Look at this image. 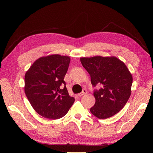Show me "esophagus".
<instances>
[{
  "mask_svg": "<svg viewBox=\"0 0 153 153\" xmlns=\"http://www.w3.org/2000/svg\"><path fill=\"white\" fill-rule=\"evenodd\" d=\"M87 93V90L86 89H83L82 90V92H80V94H78V96H83V95H84V94H86Z\"/></svg>",
  "mask_w": 153,
  "mask_h": 153,
  "instance_id": "34e87169",
  "label": "esophagus"
}]
</instances>
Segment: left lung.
I'll list each match as a JSON object with an SVG mask.
<instances>
[{"mask_svg": "<svg viewBox=\"0 0 153 153\" xmlns=\"http://www.w3.org/2000/svg\"><path fill=\"white\" fill-rule=\"evenodd\" d=\"M80 61L91 76L96 102L91 112L101 119L113 116L123 108L131 95V74L124 63L115 57H82Z\"/></svg>", "mask_w": 153, "mask_h": 153, "instance_id": "1", "label": "left lung"}]
</instances>
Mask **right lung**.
Wrapping results in <instances>:
<instances>
[{
    "label": "right lung",
    "instance_id": "obj_1",
    "mask_svg": "<svg viewBox=\"0 0 153 153\" xmlns=\"http://www.w3.org/2000/svg\"><path fill=\"white\" fill-rule=\"evenodd\" d=\"M69 62L68 56L51 55L36 60L25 73L27 98L36 112L45 118L64 117L75 101L64 80Z\"/></svg>",
    "mask_w": 153,
    "mask_h": 153
}]
</instances>
